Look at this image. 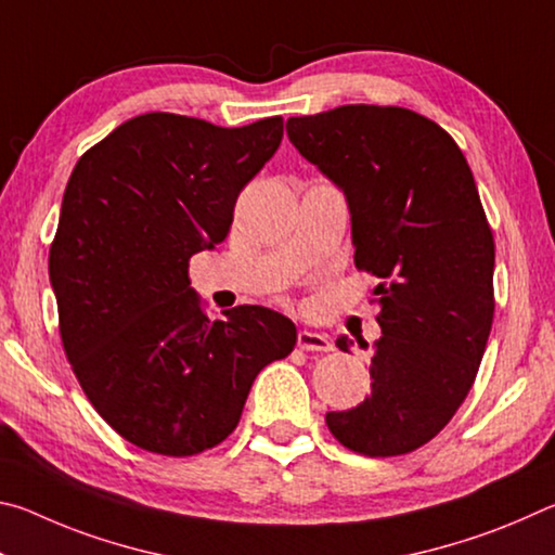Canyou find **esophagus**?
<instances>
[{
	"mask_svg": "<svg viewBox=\"0 0 555 555\" xmlns=\"http://www.w3.org/2000/svg\"><path fill=\"white\" fill-rule=\"evenodd\" d=\"M296 343L300 350L308 352H331L333 350V340L325 333H315V331H298Z\"/></svg>",
	"mask_w": 555,
	"mask_h": 555,
	"instance_id": "34e87169",
	"label": "esophagus"
}]
</instances>
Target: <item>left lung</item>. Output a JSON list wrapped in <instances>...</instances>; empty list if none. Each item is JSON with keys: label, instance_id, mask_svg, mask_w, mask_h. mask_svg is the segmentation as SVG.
Here are the masks:
<instances>
[{"label": "left lung", "instance_id": "8db88e82", "mask_svg": "<svg viewBox=\"0 0 555 555\" xmlns=\"http://www.w3.org/2000/svg\"><path fill=\"white\" fill-rule=\"evenodd\" d=\"M286 134L343 191L354 264L382 279L372 391L325 424L362 455L411 453L465 401L492 331L494 240L473 171L446 129L403 107L291 117Z\"/></svg>", "mask_w": 555, "mask_h": 555}]
</instances>
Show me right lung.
<instances>
[{
  "label": "right lung",
  "instance_id": "obj_1",
  "mask_svg": "<svg viewBox=\"0 0 555 555\" xmlns=\"http://www.w3.org/2000/svg\"><path fill=\"white\" fill-rule=\"evenodd\" d=\"M284 119L224 129L146 112L80 156L65 185L49 276L82 391L129 443L195 455L240 424L251 382L296 345L264 306L210 321L188 259L224 242L242 188Z\"/></svg>",
  "mask_w": 555,
  "mask_h": 555
}]
</instances>
